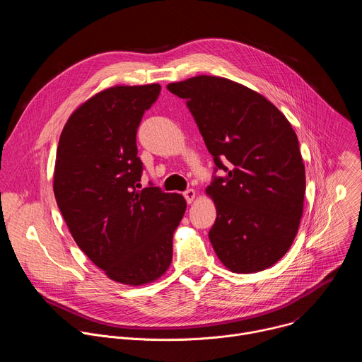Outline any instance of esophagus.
<instances>
[{
    "instance_id": "esophagus-1",
    "label": "esophagus",
    "mask_w": 362,
    "mask_h": 362,
    "mask_svg": "<svg viewBox=\"0 0 362 362\" xmlns=\"http://www.w3.org/2000/svg\"><path fill=\"white\" fill-rule=\"evenodd\" d=\"M183 196H185V199H186L187 203H192V202L194 200V197H196V192H194L193 189H187V190L183 193Z\"/></svg>"
}]
</instances>
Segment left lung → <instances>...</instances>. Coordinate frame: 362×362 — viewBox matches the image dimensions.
<instances>
[{
    "label": "left lung",
    "instance_id": "left-lung-1",
    "mask_svg": "<svg viewBox=\"0 0 362 362\" xmlns=\"http://www.w3.org/2000/svg\"><path fill=\"white\" fill-rule=\"evenodd\" d=\"M168 90L187 100L216 168L226 172L206 187L216 206L209 239L221 262L236 274L275 265L303 212L305 166L291 123L262 94L223 77L196 76Z\"/></svg>",
    "mask_w": 362,
    "mask_h": 362
}]
</instances>
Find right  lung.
I'll list each match as a JSON object with an SVG mask.
<instances>
[{
	"mask_svg": "<svg viewBox=\"0 0 362 362\" xmlns=\"http://www.w3.org/2000/svg\"><path fill=\"white\" fill-rule=\"evenodd\" d=\"M160 84L113 86L77 107L57 147L53 189L71 236L107 278L140 286L166 274L186 200L139 189L136 133Z\"/></svg>",
	"mask_w": 362,
	"mask_h": 362,
	"instance_id": "obj_1",
	"label": "right lung"
}]
</instances>
